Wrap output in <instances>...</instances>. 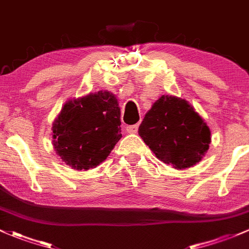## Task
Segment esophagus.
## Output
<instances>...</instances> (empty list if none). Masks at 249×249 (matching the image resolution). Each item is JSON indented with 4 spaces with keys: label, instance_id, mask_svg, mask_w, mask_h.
I'll return each instance as SVG.
<instances>
[{
    "label": "esophagus",
    "instance_id": "34e87169",
    "mask_svg": "<svg viewBox=\"0 0 249 249\" xmlns=\"http://www.w3.org/2000/svg\"><path fill=\"white\" fill-rule=\"evenodd\" d=\"M126 131L129 133H136L138 131V125H130L126 127Z\"/></svg>",
    "mask_w": 249,
    "mask_h": 249
}]
</instances>
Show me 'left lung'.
Segmentation results:
<instances>
[{
    "label": "left lung",
    "mask_w": 249,
    "mask_h": 249,
    "mask_svg": "<svg viewBox=\"0 0 249 249\" xmlns=\"http://www.w3.org/2000/svg\"><path fill=\"white\" fill-rule=\"evenodd\" d=\"M138 133L160 161L175 169L195 166L205 156L211 131L187 100L162 95L146 112Z\"/></svg>",
    "instance_id": "8db88e82"
}]
</instances>
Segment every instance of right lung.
<instances>
[{
	"instance_id": "obj_1",
	"label": "right lung",
	"mask_w": 249,
	"mask_h": 249,
	"mask_svg": "<svg viewBox=\"0 0 249 249\" xmlns=\"http://www.w3.org/2000/svg\"><path fill=\"white\" fill-rule=\"evenodd\" d=\"M120 124L119 103L111 91L69 99L52 123L53 149L72 169H93L120 140Z\"/></svg>"
}]
</instances>
